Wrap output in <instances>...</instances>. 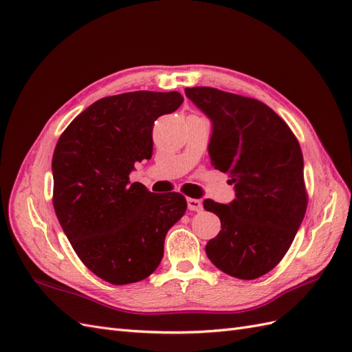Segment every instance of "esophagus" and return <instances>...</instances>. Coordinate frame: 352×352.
<instances>
[{
	"label": "esophagus",
	"mask_w": 352,
	"mask_h": 352,
	"mask_svg": "<svg viewBox=\"0 0 352 352\" xmlns=\"http://www.w3.org/2000/svg\"><path fill=\"white\" fill-rule=\"evenodd\" d=\"M188 208L190 211H201L202 210V202L195 198H188Z\"/></svg>",
	"instance_id": "esophagus-1"
}]
</instances>
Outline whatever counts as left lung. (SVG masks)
Returning <instances> with one entry per match:
<instances>
[{"mask_svg": "<svg viewBox=\"0 0 352 352\" xmlns=\"http://www.w3.org/2000/svg\"><path fill=\"white\" fill-rule=\"evenodd\" d=\"M186 97L212 122L211 166L229 173L235 186L230 204L212 199L221 230L206 252L233 278H261L280 263L305 216L308 195L300 142L264 102L210 87L185 89Z\"/></svg>", "mask_w": 352, "mask_h": 352, "instance_id": "obj_1", "label": "left lung"}]
</instances>
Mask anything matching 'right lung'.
<instances>
[{"label": "right lung", "mask_w": 352, "mask_h": 352, "mask_svg": "<svg viewBox=\"0 0 352 352\" xmlns=\"http://www.w3.org/2000/svg\"><path fill=\"white\" fill-rule=\"evenodd\" d=\"M176 91L111 95L82 111L52 155V206L80 261L102 280H144L164 254L167 230L186 211L179 192L154 194L129 182L135 163L153 155V127L176 111Z\"/></svg>", "instance_id": "right-lung-1"}]
</instances>
